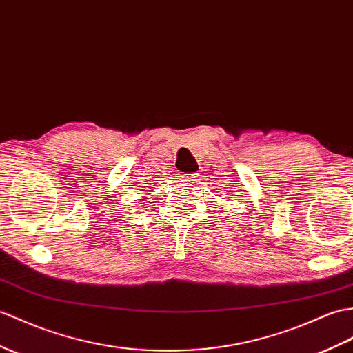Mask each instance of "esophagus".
<instances>
[{
    "label": "esophagus",
    "mask_w": 353,
    "mask_h": 353,
    "mask_svg": "<svg viewBox=\"0 0 353 353\" xmlns=\"http://www.w3.org/2000/svg\"><path fill=\"white\" fill-rule=\"evenodd\" d=\"M196 177H199V174L191 173V174L179 176V180H182V182H185V183H195L196 182Z\"/></svg>",
    "instance_id": "34e87169"
}]
</instances>
